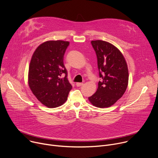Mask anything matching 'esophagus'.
<instances>
[{
	"label": "esophagus",
	"instance_id": "34e87169",
	"mask_svg": "<svg viewBox=\"0 0 158 158\" xmlns=\"http://www.w3.org/2000/svg\"><path fill=\"white\" fill-rule=\"evenodd\" d=\"M76 85L77 86V87H80V86H81V85H83V83H82V82H76Z\"/></svg>",
	"mask_w": 158,
	"mask_h": 158
}]
</instances>
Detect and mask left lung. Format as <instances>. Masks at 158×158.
I'll use <instances>...</instances> for the list:
<instances>
[{
  "mask_svg": "<svg viewBox=\"0 0 158 158\" xmlns=\"http://www.w3.org/2000/svg\"><path fill=\"white\" fill-rule=\"evenodd\" d=\"M98 59L101 81L98 89L89 101L93 106L104 108L113 105L124 94L128 84L126 61L121 51L109 42L91 41Z\"/></svg>",
  "mask_w": 158,
  "mask_h": 158,
  "instance_id": "1",
  "label": "left lung"
}]
</instances>
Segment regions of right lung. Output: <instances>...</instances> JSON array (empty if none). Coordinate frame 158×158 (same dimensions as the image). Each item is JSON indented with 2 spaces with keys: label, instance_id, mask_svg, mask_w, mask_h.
I'll return each instance as SVG.
<instances>
[{
  "label": "right lung",
  "instance_id": "1",
  "mask_svg": "<svg viewBox=\"0 0 158 158\" xmlns=\"http://www.w3.org/2000/svg\"><path fill=\"white\" fill-rule=\"evenodd\" d=\"M69 42L49 40L37 47L29 68L28 83L33 94L44 106L54 108L67 99L73 86L67 78L64 56ZM65 74L64 78L60 76Z\"/></svg>",
  "mask_w": 158,
  "mask_h": 158
}]
</instances>
